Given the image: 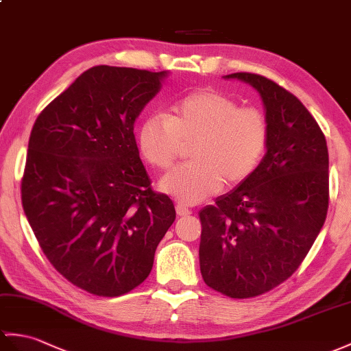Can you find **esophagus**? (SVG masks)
I'll return each instance as SVG.
<instances>
[{"mask_svg":"<svg viewBox=\"0 0 351 351\" xmlns=\"http://www.w3.org/2000/svg\"><path fill=\"white\" fill-rule=\"evenodd\" d=\"M176 214L178 217H189L191 214V210L189 208H185L184 205H176Z\"/></svg>","mask_w":351,"mask_h":351,"instance_id":"obj_1","label":"esophagus"}]
</instances>
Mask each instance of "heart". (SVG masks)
<instances>
[{
  "instance_id": "1",
  "label": "heart",
  "mask_w": 351,
  "mask_h": 351,
  "mask_svg": "<svg viewBox=\"0 0 351 351\" xmlns=\"http://www.w3.org/2000/svg\"><path fill=\"white\" fill-rule=\"evenodd\" d=\"M137 141L143 158L157 169H169L193 142V161L162 176L160 190L184 205H197L224 181L236 185L256 172L267 148L269 124L262 110L239 108L232 97L206 88L178 100L169 118H145Z\"/></svg>"
}]
</instances>
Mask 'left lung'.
<instances>
[{"instance_id": "1", "label": "left lung", "mask_w": 351, "mask_h": 351, "mask_svg": "<svg viewBox=\"0 0 351 351\" xmlns=\"http://www.w3.org/2000/svg\"><path fill=\"white\" fill-rule=\"evenodd\" d=\"M263 100L269 142L256 172L203 208L200 272L233 299L280 286L304 262L329 206L326 137L298 97L254 73H232Z\"/></svg>"}]
</instances>
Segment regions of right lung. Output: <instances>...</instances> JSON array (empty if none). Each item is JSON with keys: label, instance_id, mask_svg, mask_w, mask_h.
Returning a JSON list of instances; mask_svg holds the SVG:
<instances>
[{"label": "right lung", "instance_id": "1", "mask_svg": "<svg viewBox=\"0 0 351 351\" xmlns=\"http://www.w3.org/2000/svg\"><path fill=\"white\" fill-rule=\"evenodd\" d=\"M166 71L97 65L37 117L22 178V206L49 262L91 295L115 298L149 275L175 221L151 189L134 122Z\"/></svg>", "mask_w": 351, "mask_h": 351}]
</instances>
